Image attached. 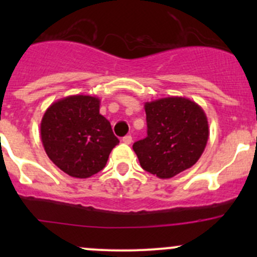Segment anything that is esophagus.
Returning a JSON list of instances; mask_svg holds the SVG:
<instances>
[{"label":"esophagus","mask_w":257,"mask_h":257,"mask_svg":"<svg viewBox=\"0 0 257 257\" xmlns=\"http://www.w3.org/2000/svg\"><path fill=\"white\" fill-rule=\"evenodd\" d=\"M121 142H123L124 144H132L133 139H132L131 136H125L123 139H121Z\"/></svg>","instance_id":"1"}]
</instances>
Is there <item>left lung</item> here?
Here are the masks:
<instances>
[{"instance_id":"obj_1","label":"left lung","mask_w":257,"mask_h":257,"mask_svg":"<svg viewBox=\"0 0 257 257\" xmlns=\"http://www.w3.org/2000/svg\"><path fill=\"white\" fill-rule=\"evenodd\" d=\"M148 136L133 144L141 167L169 179L193 167L204 153L209 124L203 108L184 97L147 102Z\"/></svg>"}]
</instances>
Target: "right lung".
Masks as SVG:
<instances>
[{"mask_svg":"<svg viewBox=\"0 0 257 257\" xmlns=\"http://www.w3.org/2000/svg\"><path fill=\"white\" fill-rule=\"evenodd\" d=\"M99 105L97 97L68 95L52 103L43 114V148L53 164L73 178L100 172L119 143L109 120L99 114Z\"/></svg>","mask_w":257,"mask_h":257,"instance_id":"add662e5","label":"right lung"}]
</instances>
